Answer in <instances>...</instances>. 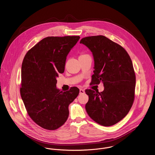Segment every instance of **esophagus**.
<instances>
[{
	"instance_id": "esophagus-1",
	"label": "esophagus",
	"mask_w": 155,
	"mask_h": 155,
	"mask_svg": "<svg viewBox=\"0 0 155 155\" xmlns=\"http://www.w3.org/2000/svg\"><path fill=\"white\" fill-rule=\"evenodd\" d=\"M84 93H85V91L84 89H80V94H84Z\"/></svg>"
}]
</instances>
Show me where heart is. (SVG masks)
I'll return each mask as SVG.
<instances>
[{
  "instance_id": "1",
  "label": "heart",
  "mask_w": 155,
  "mask_h": 155,
  "mask_svg": "<svg viewBox=\"0 0 155 155\" xmlns=\"http://www.w3.org/2000/svg\"><path fill=\"white\" fill-rule=\"evenodd\" d=\"M87 54H84V53H82V54H81V55L80 56V57H81V56H85V55H86Z\"/></svg>"
}]
</instances>
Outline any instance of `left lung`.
<instances>
[{
  "label": "left lung",
  "mask_w": 155,
  "mask_h": 155,
  "mask_svg": "<svg viewBox=\"0 0 155 155\" xmlns=\"http://www.w3.org/2000/svg\"><path fill=\"white\" fill-rule=\"evenodd\" d=\"M80 43L92 52L95 66L91 84L103 82V92L86 89L85 109L100 125H114L125 117L135 98L136 77L129 54L120 45L103 35L83 38Z\"/></svg>",
  "instance_id": "8db88e82"
}]
</instances>
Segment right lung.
Instances as JSON below:
<instances>
[{"label":"right lung","mask_w":155,"mask_h":155,"mask_svg":"<svg viewBox=\"0 0 155 155\" xmlns=\"http://www.w3.org/2000/svg\"><path fill=\"white\" fill-rule=\"evenodd\" d=\"M79 36L48 37L26 53L21 66L20 94L31 118L38 125L54 130L66 121L68 106L79 94L77 87L63 92L56 77L63 73L66 60Z\"/></svg>","instance_id":"right-lung-1"}]
</instances>
